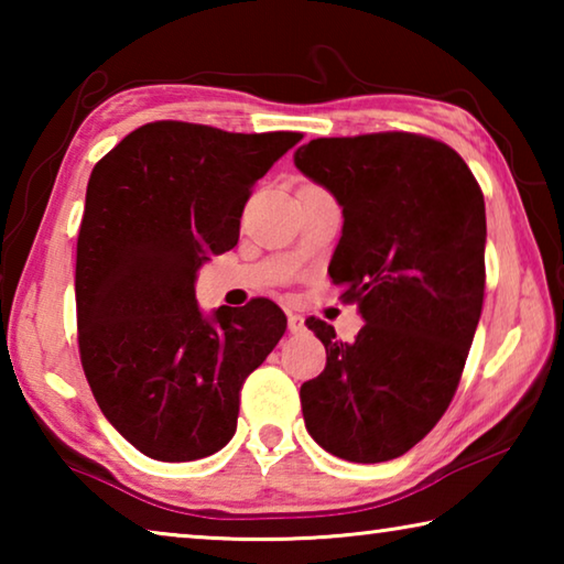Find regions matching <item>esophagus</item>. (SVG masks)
<instances>
[{
    "mask_svg": "<svg viewBox=\"0 0 564 564\" xmlns=\"http://www.w3.org/2000/svg\"><path fill=\"white\" fill-rule=\"evenodd\" d=\"M289 330H291V333L305 330V318L299 316V313H289Z\"/></svg>",
    "mask_w": 564,
    "mask_h": 564,
    "instance_id": "1",
    "label": "esophagus"
}]
</instances>
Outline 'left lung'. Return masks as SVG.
<instances>
[{"instance_id": "1", "label": "left lung", "mask_w": 564, "mask_h": 564, "mask_svg": "<svg viewBox=\"0 0 564 564\" xmlns=\"http://www.w3.org/2000/svg\"><path fill=\"white\" fill-rule=\"evenodd\" d=\"M295 166L343 206L330 279L366 326L308 321L326 368L301 386L323 451L386 463L433 431L460 383L485 299V198L443 141L410 131L313 139Z\"/></svg>"}]
</instances>
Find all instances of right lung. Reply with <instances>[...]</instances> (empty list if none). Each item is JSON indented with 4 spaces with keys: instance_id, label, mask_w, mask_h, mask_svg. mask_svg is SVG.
Listing matches in <instances>:
<instances>
[{
    "instance_id": "add662e5",
    "label": "right lung",
    "mask_w": 564,
    "mask_h": 564,
    "mask_svg": "<svg viewBox=\"0 0 564 564\" xmlns=\"http://www.w3.org/2000/svg\"><path fill=\"white\" fill-rule=\"evenodd\" d=\"M301 139L151 121L91 171L74 273L79 358L101 413L154 460L221 451L246 378L283 336L269 299L206 321L196 279L238 243L253 184Z\"/></svg>"
}]
</instances>
